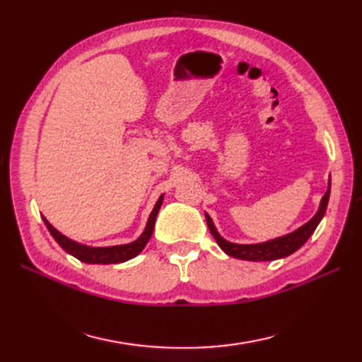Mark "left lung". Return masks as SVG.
I'll return each mask as SVG.
<instances>
[{"label":"left lung","mask_w":362,"mask_h":362,"mask_svg":"<svg viewBox=\"0 0 362 362\" xmlns=\"http://www.w3.org/2000/svg\"><path fill=\"white\" fill-rule=\"evenodd\" d=\"M329 188H332V180H328V189L324 194L319 205L317 213L314 216L303 224L302 227H298L294 232H291L284 236L280 238H274V240H269L266 243H258V244H236V243H230L224 240L219 233L216 227H214L211 218L205 213V219L206 224H209L210 232L213 235L214 240H216L219 247L224 250L227 255L238 258V259H245V261H272V259H280L291 255L296 250H298L302 245L308 241V238L314 233V230L317 228L319 222L324 218V214L327 211V205H328V199H329Z\"/></svg>","instance_id":"obj_1"}]
</instances>
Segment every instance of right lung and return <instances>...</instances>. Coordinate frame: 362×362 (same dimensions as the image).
I'll use <instances>...</instances> for the list:
<instances>
[{"label": "right lung", "mask_w": 362, "mask_h": 362, "mask_svg": "<svg viewBox=\"0 0 362 362\" xmlns=\"http://www.w3.org/2000/svg\"><path fill=\"white\" fill-rule=\"evenodd\" d=\"M163 194L158 197V201L153 206V210L149 214L148 224H146L143 233L140 235V238H136L134 243L129 244H121V245H110V247H91V245H86L81 243H76L70 238H66L65 235H62L59 230L54 228L46 218L43 216L45 226L48 227L49 233L52 235L54 240L57 241V244L62 247L66 253H70L74 258H78L79 261H83V263L88 264H117V263H124V261L136 257L140 253L146 244L149 243L152 232H153V226H156V218L158 214V210L161 206V202H163Z\"/></svg>", "instance_id": "right-lung-1"}]
</instances>
